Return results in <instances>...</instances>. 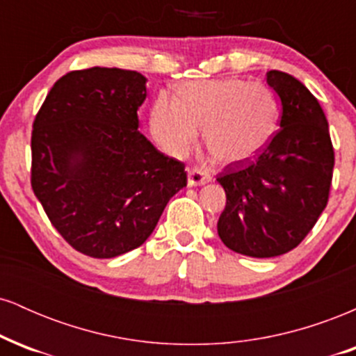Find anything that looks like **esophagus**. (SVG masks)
<instances>
[{
    "label": "esophagus",
    "instance_id": "obj_1",
    "mask_svg": "<svg viewBox=\"0 0 356 356\" xmlns=\"http://www.w3.org/2000/svg\"><path fill=\"white\" fill-rule=\"evenodd\" d=\"M187 175H189V181L187 182H189L191 187L204 186V184L212 181V175L207 172V170L199 169V167H192V169H189V172H187Z\"/></svg>",
    "mask_w": 356,
    "mask_h": 356
}]
</instances>
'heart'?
Segmentation results:
<instances>
[{"instance_id":"heart-1","label":"heart","mask_w":356,"mask_h":356,"mask_svg":"<svg viewBox=\"0 0 356 356\" xmlns=\"http://www.w3.org/2000/svg\"><path fill=\"white\" fill-rule=\"evenodd\" d=\"M277 99L268 85L236 76L187 81L177 99L161 93L150 110V132L161 149L181 157L194 145L199 127L212 157L222 164L249 161L276 130Z\"/></svg>"}]
</instances>
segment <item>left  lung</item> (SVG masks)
Segmentation results:
<instances>
[{
  "mask_svg": "<svg viewBox=\"0 0 356 356\" xmlns=\"http://www.w3.org/2000/svg\"><path fill=\"white\" fill-rule=\"evenodd\" d=\"M281 102L280 130L256 159L219 174L226 207L218 234L251 257H275L306 238L328 204L334 165L328 120L308 88L288 73H266Z\"/></svg>",
  "mask_w": 356,
  "mask_h": 356,
  "instance_id": "8db88e82",
  "label": "left lung"
}]
</instances>
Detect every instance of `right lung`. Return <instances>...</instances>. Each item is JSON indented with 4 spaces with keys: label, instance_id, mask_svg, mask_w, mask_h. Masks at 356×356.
Masks as SVG:
<instances>
[{
    "label": "right lung",
    "instance_id": "1",
    "mask_svg": "<svg viewBox=\"0 0 356 356\" xmlns=\"http://www.w3.org/2000/svg\"><path fill=\"white\" fill-rule=\"evenodd\" d=\"M145 83L122 68L70 72L35 118L31 187L55 229L90 257L142 246L187 186L184 164L138 132Z\"/></svg>",
    "mask_w": 356,
    "mask_h": 356
}]
</instances>
